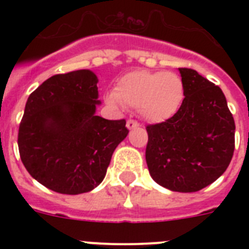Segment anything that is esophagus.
<instances>
[{
	"label": "esophagus",
	"mask_w": 249,
	"mask_h": 249,
	"mask_svg": "<svg viewBox=\"0 0 249 249\" xmlns=\"http://www.w3.org/2000/svg\"><path fill=\"white\" fill-rule=\"evenodd\" d=\"M126 126L128 129H133V128H138L140 127V123L137 121H133V120H128L126 123Z\"/></svg>",
	"instance_id": "esophagus-1"
}]
</instances>
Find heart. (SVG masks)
<instances>
[{"instance_id": "obj_1", "label": "heart", "mask_w": 249, "mask_h": 249, "mask_svg": "<svg viewBox=\"0 0 249 249\" xmlns=\"http://www.w3.org/2000/svg\"><path fill=\"white\" fill-rule=\"evenodd\" d=\"M184 97V83L178 74L140 70L121 77L114 91L106 94V102L113 107H135L148 122L162 123L178 113Z\"/></svg>"}]
</instances>
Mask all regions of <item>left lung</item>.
<instances>
[{"label": "left lung", "mask_w": 249, "mask_h": 249, "mask_svg": "<svg viewBox=\"0 0 249 249\" xmlns=\"http://www.w3.org/2000/svg\"><path fill=\"white\" fill-rule=\"evenodd\" d=\"M186 97L166 122L147 126L151 177L175 192H197L221 177L234 151V120L218 86L191 68H178Z\"/></svg>", "instance_id": "obj_1"}]
</instances>
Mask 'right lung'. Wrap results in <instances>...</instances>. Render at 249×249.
I'll list each match as a JSON object with an SVG mask.
<instances>
[{
    "instance_id": "right-lung-1",
    "label": "right lung",
    "mask_w": 249,
    "mask_h": 249,
    "mask_svg": "<svg viewBox=\"0 0 249 249\" xmlns=\"http://www.w3.org/2000/svg\"><path fill=\"white\" fill-rule=\"evenodd\" d=\"M97 76L89 70L56 74L30 94L19 123L21 160L32 177L62 195L92 191L128 135L126 121L96 116Z\"/></svg>"
}]
</instances>
